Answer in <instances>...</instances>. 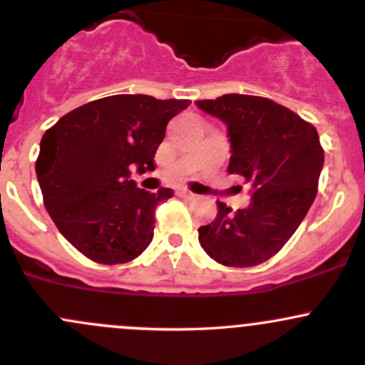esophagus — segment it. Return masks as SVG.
I'll return each instance as SVG.
<instances>
[{"label": "esophagus", "mask_w": 365, "mask_h": 365, "mask_svg": "<svg viewBox=\"0 0 365 365\" xmlns=\"http://www.w3.org/2000/svg\"><path fill=\"white\" fill-rule=\"evenodd\" d=\"M178 194H180V196H182V197H187V200H194V197H196V194L190 192L189 189H180Z\"/></svg>", "instance_id": "34e87169"}]
</instances>
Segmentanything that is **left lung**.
I'll use <instances>...</instances> for the list:
<instances>
[{
	"label": "left lung",
	"mask_w": 365,
	"mask_h": 365,
	"mask_svg": "<svg viewBox=\"0 0 365 365\" xmlns=\"http://www.w3.org/2000/svg\"><path fill=\"white\" fill-rule=\"evenodd\" d=\"M196 104L227 125V173L252 189L251 205L235 213L217 201L213 222L197 230L200 244L217 263L256 267L284 247L314 201L323 168L318 130L264 97L230 93Z\"/></svg>",
	"instance_id": "1"
}]
</instances>
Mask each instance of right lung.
I'll list each match as a JSON object with an SVG mask.
<instances>
[{"label": "right lung", "instance_id": "right-lung-1", "mask_svg": "<svg viewBox=\"0 0 365 365\" xmlns=\"http://www.w3.org/2000/svg\"><path fill=\"white\" fill-rule=\"evenodd\" d=\"M190 101L111 95L61 116L40 141L35 169L43 205L60 233L91 261L128 263L153 238L155 208L173 196L130 180L155 169L169 120Z\"/></svg>", "mask_w": 365, "mask_h": 365}]
</instances>
